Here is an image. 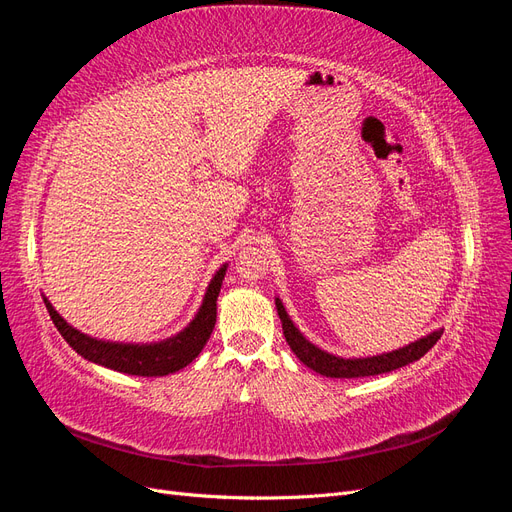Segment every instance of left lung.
Instances as JSON below:
<instances>
[{"instance_id":"8db88e82","label":"left lung","mask_w":512,"mask_h":512,"mask_svg":"<svg viewBox=\"0 0 512 512\" xmlns=\"http://www.w3.org/2000/svg\"><path fill=\"white\" fill-rule=\"evenodd\" d=\"M275 307H277V314H280L284 337L290 350L299 356V361L303 365H307L309 369H314L316 374L327 376V378H365V376L386 374V371H393L418 361L425 352H429L433 346H436V342L442 337V329H440V331L429 333L423 339H418V342H412L393 352L367 356V359H339V356H333L307 342V339L299 333V329L294 327L292 320L288 318L280 299H275Z\"/></svg>"}]
</instances>
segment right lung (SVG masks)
<instances>
[{
	"instance_id": "obj_1",
	"label": "right lung",
	"mask_w": 512,
	"mask_h": 512,
	"mask_svg": "<svg viewBox=\"0 0 512 512\" xmlns=\"http://www.w3.org/2000/svg\"><path fill=\"white\" fill-rule=\"evenodd\" d=\"M224 275L226 265L213 275L203 305H200L196 318L190 322V327H185L179 335L164 339V342L158 344L102 342V339L89 337L70 327L46 299L44 305L49 309V316L61 337H64L72 346V350L79 352L83 359L130 376H168L183 369L185 365H190L200 354V350L205 348L207 339L211 337L215 327V316H218V294L222 288Z\"/></svg>"
}]
</instances>
